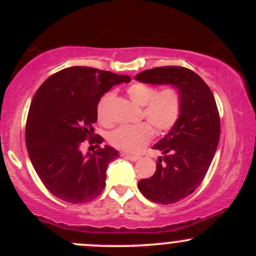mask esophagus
<instances>
[{
  "label": "esophagus",
  "mask_w": 256,
  "mask_h": 256,
  "mask_svg": "<svg viewBox=\"0 0 256 256\" xmlns=\"http://www.w3.org/2000/svg\"><path fill=\"white\" fill-rule=\"evenodd\" d=\"M122 158H128V160H130V161H137V160H140V156H134V155H128V154H125V152H122Z\"/></svg>",
  "instance_id": "esophagus-1"
}]
</instances>
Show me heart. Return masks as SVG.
Returning a JSON list of instances; mask_svg holds the SVG:
<instances>
[{"instance_id": "b5f03b06", "label": "heart", "mask_w": 256, "mask_h": 256, "mask_svg": "<svg viewBox=\"0 0 256 256\" xmlns=\"http://www.w3.org/2000/svg\"><path fill=\"white\" fill-rule=\"evenodd\" d=\"M128 95L136 106L143 108V114L158 132L171 130L178 122L182 110V98L178 90L173 88L156 92L149 85L136 83L128 88ZM110 96H106L98 106V116L101 122H106L104 102ZM154 136V128L149 122H140L136 125L120 126L110 132L108 140L114 148L126 152H138L144 148L146 143Z\"/></svg>"}]
</instances>
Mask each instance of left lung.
I'll list each match as a JSON object with an SVG mask.
<instances>
[{"mask_svg":"<svg viewBox=\"0 0 256 256\" xmlns=\"http://www.w3.org/2000/svg\"><path fill=\"white\" fill-rule=\"evenodd\" d=\"M134 79L144 84L171 85L180 94L178 122L152 146L162 152L156 171L138 182L144 198L161 204H176L195 192L212 164L220 137L216 100L204 79L185 67H155L138 73Z\"/></svg>","mask_w":256,"mask_h":256,"instance_id":"obj_1","label":"left lung"}]
</instances>
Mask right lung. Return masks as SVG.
Instances as JSON below:
<instances>
[{
  "mask_svg": "<svg viewBox=\"0 0 256 256\" xmlns=\"http://www.w3.org/2000/svg\"><path fill=\"white\" fill-rule=\"evenodd\" d=\"M130 77L92 67L73 66L46 79L32 98L26 122V148L38 177L56 198L71 204L96 198L106 172L119 152L110 146L83 154L82 144L102 143L94 128L98 104L113 85Z\"/></svg>",
  "mask_w": 256,
  "mask_h": 256,
  "instance_id": "add662e5",
  "label": "right lung"
}]
</instances>
